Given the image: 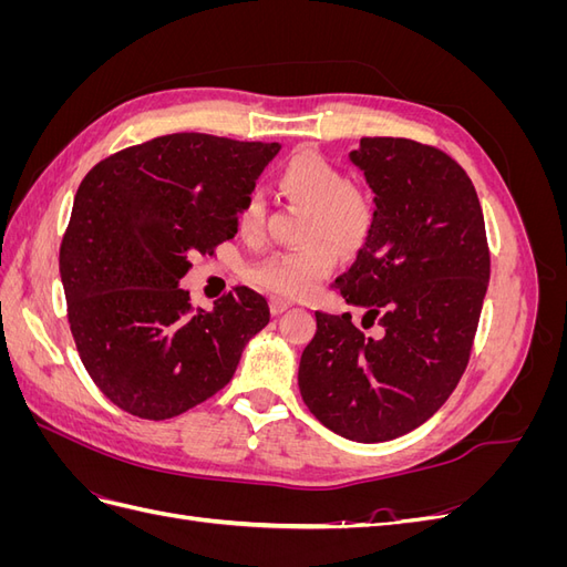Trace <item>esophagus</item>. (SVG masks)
Masks as SVG:
<instances>
[{
    "label": "esophagus",
    "mask_w": 567,
    "mask_h": 567,
    "mask_svg": "<svg viewBox=\"0 0 567 567\" xmlns=\"http://www.w3.org/2000/svg\"><path fill=\"white\" fill-rule=\"evenodd\" d=\"M288 307H290V302H286V300H281V298H271V300H269V310H271L274 317L284 315V312L288 310Z\"/></svg>",
    "instance_id": "1"
}]
</instances>
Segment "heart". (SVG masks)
Wrapping results in <instances>:
<instances>
[{
	"instance_id": "heart-1",
	"label": "heart",
	"mask_w": 567,
	"mask_h": 567,
	"mask_svg": "<svg viewBox=\"0 0 567 567\" xmlns=\"http://www.w3.org/2000/svg\"><path fill=\"white\" fill-rule=\"evenodd\" d=\"M281 194L307 210L298 250L274 252L250 271L255 286L279 298H305L329 279L338 255L362 248L373 225V200L359 186H348L340 169L317 153L302 151L277 177ZM265 229V203L250 194L238 210V231L257 238Z\"/></svg>"
}]
</instances>
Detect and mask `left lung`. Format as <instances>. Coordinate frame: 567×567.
Masks as SVG:
<instances>
[{
	"label": "left lung",
	"mask_w": 567,
	"mask_h": 567,
	"mask_svg": "<svg viewBox=\"0 0 567 567\" xmlns=\"http://www.w3.org/2000/svg\"><path fill=\"white\" fill-rule=\"evenodd\" d=\"M350 163L373 192V225L336 290L383 336H364L350 315L317 312L298 385L329 431L385 442L423 425L454 392L487 293L489 250L475 186L447 153L364 136Z\"/></svg>",
	"instance_id": "8db88e82"
}]
</instances>
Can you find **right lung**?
<instances>
[{"label": "right lung", "instance_id": "1", "mask_svg": "<svg viewBox=\"0 0 567 567\" xmlns=\"http://www.w3.org/2000/svg\"><path fill=\"white\" fill-rule=\"evenodd\" d=\"M281 144L167 134L94 165L61 244L68 321L84 369L132 416L165 421L225 388L267 300L241 286L194 310L188 257L236 234L238 210Z\"/></svg>", "mask_w": 567, "mask_h": 567}]
</instances>
